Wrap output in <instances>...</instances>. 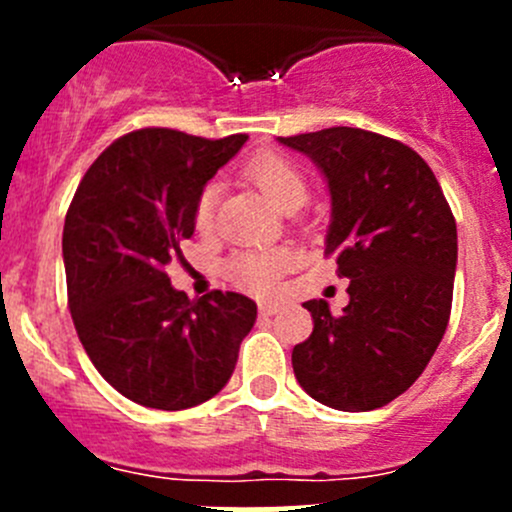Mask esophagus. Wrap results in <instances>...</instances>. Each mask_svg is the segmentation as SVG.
<instances>
[{
    "mask_svg": "<svg viewBox=\"0 0 512 512\" xmlns=\"http://www.w3.org/2000/svg\"><path fill=\"white\" fill-rule=\"evenodd\" d=\"M280 312V304L277 302H260V314L262 317H272V314Z\"/></svg>",
    "mask_w": 512,
    "mask_h": 512,
    "instance_id": "34e87169",
    "label": "esophagus"
}]
</instances>
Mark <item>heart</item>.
Returning <instances> with one entry per match:
<instances>
[{
  "label": "heart",
  "mask_w": 512,
  "mask_h": 512,
  "mask_svg": "<svg viewBox=\"0 0 512 512\" xmlns=\"http://www.w3.org/2000/svg\"><path fill=\"white\" fill-rule=\"evenodd\" d=\"M245 178L250 183H255L262 190V195L280 210L289 203L302 205L304 198H307V180H304L302 170L277 151H262L247 160ZM218 198V183L203 185V190L198 193V200H195L193 208V223L200 232L213 227ZM289 262H292V252L282 250V247H277V250L237 252V255L225 260L223 275L227 282L245 289V292L262 294L270 292L277 285V280L287 270Z\"/></svg>",
  "instance_id": "obj_1"
}]
</instances>
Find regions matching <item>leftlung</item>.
<instances>
[{
  "label": "left lung",
  "instance_id": "left-lung-1",
  "mask_svg": "<svg viewBox=\"0 0 512 512\" xmlns=\"http://www.w3.org/2000/svg\"><path fill=\"white\" fill-rule=\"evenodd\" d=\"M314 160L332 195L324 255L349 280L332 314L309 299L314 329L292 352L299 386L339 411L381 409L421 376L446 334L458 235L436 175L414 148L334 126L277 138Z\"/></svg>",
  "mask_w": 512,
  "mask_h": 512
}]
</instances>
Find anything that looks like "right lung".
Returning a JSON list of instances; mask_svg holds the SVG:
<instances>
[{"label":"right lung","instance_id":"1","mask_svg":"<svg viewBox=\"0 0 512 512\" xmlns=\"http://www.w3.org/2000/svg\"><path fill=\"white\" fill-rule=\"evenodd\" d=\"M245 133L210 138L141 128L113 141L76 188L64 223V267L76 334L98 374L148 409L180 411L230 381L257 304L213 289L188 299L165 275L193 235L203 185Z\"/></svg>","mask_w":512,"mask_h":512}]
</instances>
